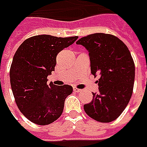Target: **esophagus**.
<instances>
[{"label":"esophagus","instance_id":"1","mask_svg":"<svg viewBox=\"0 0 147 147\" xmlns=\"http://www.w3.org/2000/svg\"><path fill=\"white\" fill-rule=\"evenodd\" d=\"M74 91L75 92H81L82 90H81V89H78V88H74Z\"/></svg>","mask_w":147,"mask_h":147}]
</instances>
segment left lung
Wrapping results in <instances>:
<instances>
[{
	"instance_id": "obj_1",
	"label": "left lung",
	"mask_w": 147,
	"mask_h": 147,
	"mask_svg": "<svg viewBox=\"0 0 147 147\" xmlns=\"http://www.w3.org/2000/svg\"><path fill=\"white\" fill-rule=\"evenodd\" d=\"M89 52L91 72L99 76V92L83 108L88 116L101 123L115 120L123 113L132 96L135 65L127 46L118 37L94 33L80 38Z\"/></svg>"
}]
</instances>
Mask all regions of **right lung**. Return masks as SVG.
Listing matches in <instances>:
<instances>
[{"label":"right lung","instance_id":"obj_1","mask_svg":"<svg viewBox=\"0 0 147 147\" xmlns=\"http://www.w3.org/2000/svg\"><path fill=\"white\" fill-rule=\"evenodd\" d=\"M77 39L37 35L26 39L14 54L9 71L11 89L19 110L32 123L47 125L62 115L73 88L47 84V76L55 71L57 54Z\"/></svg>","mask_w":147,"mask_h":147}]
</instances>
